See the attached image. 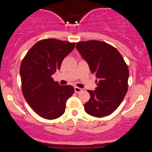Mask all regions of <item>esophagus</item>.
<instances>
[{
    "label": "esophagus",
    "mask_w": 152,
    "mask_h": 152,
    "mask_svg": "<svg viewBox=\"0 0 152 152\" xmlns=\"http://www.w3.org/2000/svg\"><path fill=\"white\" fill-rule=\"evenodd\" d=\"M74 91H75V92H76V93H79V92L81 91L82 89L81 88H78V87H77V86H75L74 87Z\"/></svg>",
    "instance_id": "34e87169"
}]
</instances>
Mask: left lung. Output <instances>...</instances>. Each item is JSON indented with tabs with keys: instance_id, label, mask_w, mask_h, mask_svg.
Here are the masks:
<instances>
[{
	"instance_id": "left-lung-1",
	"label": "left lung",
	"mask_w": 152,
	"mask_h": 152,
	"mask_svg": "<svg viewBox=\"0 0 152 152\" xmlns=\"http://www.w3.org/2000/svg\"><path fill=\"white\" fill-rule=\"evenodd\" d=\"M76 47L97 78L95 91L88 90L91 98L84 104L85 111L95 117L108 116L121 104L128 90L127 64L116 48L103 41H81Z\"/></svg>"
}]
</instances>
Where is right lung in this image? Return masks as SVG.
I'll use <instances>...</instances> for the list:
<instances>
[{
  "label": "right lung",
  "mask_w": 152,
  "mask_h": 152,
  "mask_svg": "<svg viewBox=\"0 0 152 152\" xmlns=\"http://www.w3.org/2000/svg\"><path fill=\"white\" fill-rule=\"evenodd\" d=\"M74 47L75 43L55 38L41 40L22 60V93L32 109L43 118L55 119L62 116L66 101L74 93L72 86H61L52 78Z\"/></svg>",
  "instance_id": "1"
}]
</instances>
